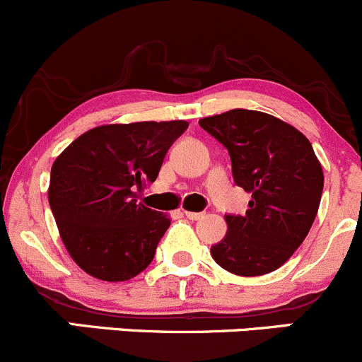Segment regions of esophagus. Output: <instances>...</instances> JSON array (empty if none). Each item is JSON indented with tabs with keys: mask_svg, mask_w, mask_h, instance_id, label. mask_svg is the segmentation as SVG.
Masks as SVG:
<instances>
[{
	"mask_svg": "<svg viewBox=\"0 0 362 362\" xmlns=\"http://www.w3.org/2000/svg\"><path fill=\"white\" fill-rule=\"evenodd\" d=\"M185 217L189 218V221H199V218L203 217L202 211H184Z\"/></svg>",
	"mask_w": 362,
	"mask_h": 362,
	"instance_id": "34e87169",
	"label": "esophagus"
}]
</instances>
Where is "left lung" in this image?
Returning a JSON list of instances; mask_svg holds the SVG:
<instances>
[{"label": "left lung", "instance_id": "obj_1", "mask_svg": "<svg viewBox=\"0 0 362 362\" xmlns=\"http://www.w3.org/2000/svg\"><path fill=\"white\" fill-rule=\"evenodd\" d=\"M199 126L228 148L235 184L252 194L245 215H226L228 233L211 257L240 276L275 272L319 210L324 173L312 144L291 124L243 108L204 117Z\"/></svg>", "mask_w": 362, "mask_h": 362}]
</instances>
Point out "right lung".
<instances>
[{"instance_id": "1", "label": "right lung", "mask_w": 362, "mask_h": 362, "mask_svg": "<svg viewBox=\"0 0 362 362\" xmlns=\"http://www.w3.org/2000/svg\"><path fill=\"white\" fill-rule=\"evenodd\" d=\"M185 120L107 124L80 134L54 160L49 204L73 261L94 279L124 282L154 259L171 221L138 202L158 178Z\"/></svg>"}]
</instances>
